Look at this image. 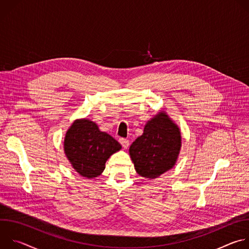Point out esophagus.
I'll use <instances>...</instances> for the list:
<instances>
[{
    "mask_svg": "<svg viewBox=\"0 0 249 249\" xmlns=\"http://www.w3.org/2000/svg\"><path fill=\"white\" fill-rule=\"evenodd\" d=\"M119 143L122 145V147L124 149H127L129 147V141L126 140V139H123V138H120L119 139Z\"/></svg>",
    "mask_w": 249,
    "mask_h": 249,
    "instance_id": "34e87169",
    "label": "esophagus"
}]
</instances>
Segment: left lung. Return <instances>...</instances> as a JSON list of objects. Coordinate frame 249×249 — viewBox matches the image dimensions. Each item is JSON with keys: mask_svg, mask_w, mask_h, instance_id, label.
I'll return each instance as SVG.
<instances>
[{"mask_svg": "<svg viewBox=\"0 0 249 249\" xmlns=\"http://www.w3.org/2000/svg\"><path fill=\"white\" fill-rule=\"evenodd\" d=\"M180 148L178 126L160 111L147 122L143 135L130 146L129 154L137 173L154 179L174 166Z\"/></svg>", "mask_w": 249, "mask_h": 249, "instance_id": "1", "label": "left lung"}]
</instances>
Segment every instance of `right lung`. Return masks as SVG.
Segmentation results:
<instances>
[{
    "instance_id": "right-lung-1",
    "label": "right lung",
    "mask_w": 249,
    "mask_h": 249,
    "mask_svg": "<svg viewBox=\"0 0 249 249\" xmlns=\"http://www.w3.org/2000/svg\"><path fill=\"white\" fill-rule=\"evenodd\" d=\"M121 145L109 134L101 132L89 119H78L68 129L64 140V152L73 168L87 178L102 173L111 155L121 150Z\"/></svg>"
}]
</instances>
